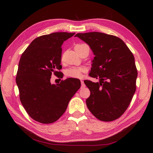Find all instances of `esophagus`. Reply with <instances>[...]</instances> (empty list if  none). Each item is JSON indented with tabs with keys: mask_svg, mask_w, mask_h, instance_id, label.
<instances>
[{
	"mask_svg": "<svg viewBox=\"0 0 153 153\" xmlns=\"http://www.w3.org/2000/svg\"><path fill=\"white\" fill-rule=\"evenodd\" d=\"M81 85H82V88H83V87H85V83H84V82L83 81H81Z\"/></svg>",
	"mask_w": 153,
	"mask_h": 153,
	"instance_id": "esophagus-1",
	"label": "esophagus"
}]
</instances>
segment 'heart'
Listing matches in <instances>:
<instances>
[{"label": "heart", "mask_w": 153, "mask_h": 153, "mask_svg": "<svg viewBox=\"0 0 153 153\" xmlns=\"http://www.w3.org/2000/svg\"><path fill=\"white\" fill-rule=\"evenodd\" d=\"M80 45H76V46H78ZM85 71V68L82 67H70L65 70L64 74L66 77H71V78H81Z\"/></svg>", "instance_id": "1"}]
</instances>
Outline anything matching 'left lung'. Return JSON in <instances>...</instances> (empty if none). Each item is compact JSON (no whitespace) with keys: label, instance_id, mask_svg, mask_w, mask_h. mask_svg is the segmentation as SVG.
<instances>
[{"label":"left lung","instance_id":"8db88e82","mask_svg":"<svg viewBox=\"0 0 153 153\" xmlns=\"http://www.w3.org/2000/svg\"><path fill=\"white\" fill-rule=\"evenodd\" d=\"M75 36L91 48L95 56L89 76L100 80L84 81L90 90L87 108L99 120L114 121L125 112L135 92L137 70L134 54L114 35L89 32Z\"/></svg>","mask_w":153,"mask_h":153}]
</instances>
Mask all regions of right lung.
Listing matches in <instances>:
<instances>
[{
  "instance_id": "add662e5",
  "label": "right lung",
  "mask_w": 153,
  "mask_h": 153,
  "mask_svg": "<svg viewBox=\"0 0 153 153\" xmlns=\"http://www.w3.org/2000/svg\"><path fill=\"white\" fill-rule=\"evenodd\" d=\"M75 33L56 32L41 35L22 54L16 82L19 99L32 119L45 124L59 119L70 99L80 88L78 79L68 78L51 83L52 74L60 77L62 45Z\"/></svg>"
}]
</instances>
